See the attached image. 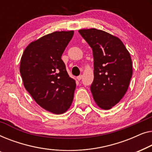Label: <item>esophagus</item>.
Instances as JSON below:
<instances>
[{
    "mask_svg": "<svg viewBox=\"0 0 152 152\" xmlns=\"http://www.w3.org/2000/svg\"><path fill=\"white\" fill-rule=\"evenodd\" d=\"M82 78H83V75H80V76H77V79H78V80H80Z\"/></svg>",
    "mask_w": 152,
    "mask_h": 152,
    "instance_id": "esophagus-1",
    "label": "esophagus"
}]
</instances>
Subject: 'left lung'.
<instances>
[{
    "instance_id": "8db88e82",
    "label": "left lung",
    "mask_w": 152,
    "mask_h": 152,
    "mask_svg": "<svg viewBox=\"0 0 152 152\" xmlns=\"http://www.w3.org/2000/svg\"><path fill=\"white\" fill-rule=\"evenodd\" d=\"M78 32L93 51L94 99L101 109L110 110L127 92L133 73L131 56L116 36L94 28Z\"/></svg>"
}]
</instances>
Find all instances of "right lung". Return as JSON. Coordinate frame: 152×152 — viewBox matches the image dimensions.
Masks as SVG:
<instances>
[{
  "label": "right lung",
  "mask_w": 152,
  "mask_h": 152,
  "mask_svg": "<svg viewBox=\"0 0 152 152\" xmlns=\"http://www.w3.org/2000/svg\"><path fill=\"white\" fill-rule=\"evenodd\" d=\"M74 31H54L31 42L20 60L23 85L36 103L56 114L65 113L73 101L76 82L61 59Z\"/></svg>",
  "instance_id": "1"
}]
</instances>
